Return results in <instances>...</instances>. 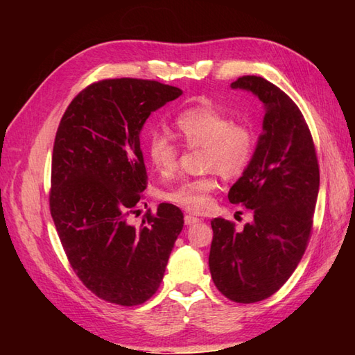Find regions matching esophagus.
I'll return each instance as SVG.
<instances>
[{
	"instance_id": "esophagus-1",
	"label": "esophagus",
	"mask_w": 355,
	"mask_h": 355,
	"mask_svg": "<svg viewBox=\"0 0 355 355\" xmlns=\"http://www.w3.org/2000/svg\"><path fill=\"white\" fill-rule=\"evenodd\" d=\"M201 220H200V218H197V216H192V215H186L184 216V224L186 225H193V224H197Z\"/></svg>"
}]
</instances>
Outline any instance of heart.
Returning a JSON list of instances; mask_svg holds the SVG:
<instances>
[{
	"instance_id": "heart-1",
	"label": "heart",
	"mask_w": 355,
	"mask_h": 355,
	"mask_svg": "<svg viewBox=\"0 0 355 355\" xmlns=\"http://www.w3.org/2000/svg\"><path fill=\"white\" fill-rule=\"evenodd\" d=\"M177 137L189 148H202V168L214 169L221 177L238 178L252 164L256 153V135L245 123L232 122L229 114L210 103L197 105L180 112L173 120ZM145 153L153 168L171 175L178 162V149L162 134L153 132L145 141ZM216 180L212 173L187 180L164 195L168 201L187 210L200 212L210 202Z\"/></svg>"
}]
</instances>
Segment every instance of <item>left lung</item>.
Masks as SVG:
<instances>
[{"instance_id":"1","label":"left lung","mask_w":355,"mask_h":355,"mask_svg":"<svg viewBox=\"0 0 355 355\" xmlns=\"http://www.w3.org/2000/svg\"><path fill=\"white\" fill-rule=\"evenodd\" d=\"M263 103L262 134L252 164L230 187L229 201L252 209L253 221L215 218L209 268L216 288L238 304L259 302L288 281L311 235L319 164L302 112L281 88L259 76L232 82Z\"/></svg>"}]
</instances>
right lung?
I'll return each instance as SVG.
<instances>
[{"label":"right lung","instance_id":"obj_1","mask_svg":"<svg viewBox=\"0 0 355 355\" xmlns=\"http://www.w3.org/2000/svg\"><path fill=\"white\" fill-rule=\"evenodd\" d=\"M182 89L145 79H105L74 97L51 158L50 212L74 273L107 302L134 306L158 290L183 212L162 202L140 229L128 215L146 189L140 132Z\"/></svg>","mask_w":355,"mask_h":355}]
</instances>
